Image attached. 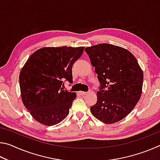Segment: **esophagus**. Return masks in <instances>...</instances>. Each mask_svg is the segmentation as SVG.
I'll return each instance as SVG.
<instances>
[{"label": "esophagus", "mask_w": 160, "mask_h": 160, "mask_svg": "<svg viewBox=\"0 0 160 160\" xmlns=\"http://www.w3.org/2000/svg\"><path fill=\"white\" fill-rule=\"evenodd\" d=\"M79 93H80V95L83 96V95H85V94H88V92H82V91H81V92H80Z\"/></svg>", "instance_id": "obj_1"}]
</instances>
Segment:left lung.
Returning <instances> with one entry per match:
<instances>
[{
    "instance_id": "8db88e82",
    "label": "left lung",
    "mask_w": 160,
    "mask_h": 160,
    "mask_svg": "<svg viewBox=\"0 0 160 160\" xmlns=\"http://www.w3.org/2000/svg\"><path fill=\"white\" fill-rule=\"evenodd\" d=\"M100 83L97 101L90 107L92 114L104 123L125 118L139 101L143 73L128 50L109 44L85 48Z\"/></svg>"
}]
</instances>
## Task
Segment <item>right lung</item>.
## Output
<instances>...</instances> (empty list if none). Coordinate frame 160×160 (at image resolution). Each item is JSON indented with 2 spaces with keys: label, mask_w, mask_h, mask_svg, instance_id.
Returning <instances> with one entry per match:
<instances>
[{
  "label": "right lung",
  "mask_w": 160,
  "mask_h": 160,
  "mask_svg": "<svg viewBox=\"0 0 160 160\" xmlns=\"http://www.w3.org/2000/svg\"><path fill=\"white\" fill-rule=\"evenodd\" d=\"M84 47H44L29 56L20 74L23 104L33 118L46 126L60 123L68 115L76 93L63 90L72 82V68Z\"/></svg>",
  "instance_id": "add662e5"
}]
</instances>
